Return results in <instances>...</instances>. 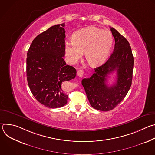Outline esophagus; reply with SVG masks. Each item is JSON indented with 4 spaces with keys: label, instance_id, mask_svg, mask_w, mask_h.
Returning a JSON list of instances; mask_svg holds the SVG:
<instances>
[{
    "label": "esophagus",
    "instance_id": "esophagus-1",
    "mask_svg": "<svg viewBox=\"0 0 155 155\" xmlns=\"http://www.w3.org/2000/svg\"><path fill=\"white\" fill-rule=\"evenodd\" d=\"M83 74H84V71H83V70H81V69L78 70V72H77V75H78V76L80 77H83Z\"/></svg>",
    "mask_w": 155,
    "mask_h": 155
}]
</instances>
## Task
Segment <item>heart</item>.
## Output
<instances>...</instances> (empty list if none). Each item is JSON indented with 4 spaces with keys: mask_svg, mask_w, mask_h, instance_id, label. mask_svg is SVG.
Returning <instances> with one entry per match:
<instances>
[{
    "mask_svg": "<svg viewBox=\"0 0 155 155\" xmlns=\"http://www.w3.org/2000/svg\"><path fill=\"white\" fill-rule=\"evenodd\" d=\"M71 43L66 42L64 52L67 60L75 64L84 52V57L92 67L102 64L108 58L114 38L108 31L95 27H87L75 32Z\"/></svg>",
    "mask_w": 155,
    "mask_h": 155,
    "instance_id": "heart-1",
    "label": "heart"
}]
</instances>
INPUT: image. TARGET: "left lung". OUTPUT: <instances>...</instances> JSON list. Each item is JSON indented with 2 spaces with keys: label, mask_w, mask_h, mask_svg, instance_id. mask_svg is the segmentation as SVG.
Here are the masks:
<instances>
[{
  "label": "left lung",
  "mask_w": 155,
  "mask_h": 155,
  "mask_svg": "<svg viewBox=\"0 0 155 155\" xmlns=\"http://www.w3.org/2000/svg\"><path fill=\"white\" fill-rule=\"evenodd\" d=\"M115 38L114 51L102 65L94 69V73L84 78L81 84L91 105L100 111L114 109L125 97L132 84L134 58L129 43L114 28L110 27ZM116 71L115 84L108 87L106 83L108 75Z\"/></svg>",
  "instance_id": "obj_1"
}]
</instances>
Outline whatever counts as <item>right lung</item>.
<instances>
[{"label": "right lung", "mask_w": 155, "mask_h": 155, "mask_svg": "<svg viewBox=\"0 0 155 155\" xmlns=\"http://www.w3.org/2000/svg\"><path fill=\"white\" fill-rule=\"evenodd\" d=\"M65 24L56 25L38 35L27 53L26 75L35 98L48 108L63 107L68 102L63 83L74 79L77 71L67 65L65 55Z\"/></svg>", "instance_id": "right-lung-1"}]
</instances>
